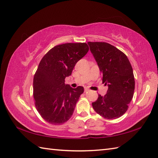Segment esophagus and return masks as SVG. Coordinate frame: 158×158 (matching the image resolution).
<instances>
[{"label":"esophagus","mask_w":158,"mask_h":158,"mask_svg":"<svg viewBox=\"0 0 158 158\" xmlns=\"http://www.w3.org/2000/svg\"><path fill=\"white\" fill-rule=\"evenodd\" d=\"M84 90H85V92H89V89L88 88H85Z\"/></svg>","instance_id":"obj_1"}]
</instances>
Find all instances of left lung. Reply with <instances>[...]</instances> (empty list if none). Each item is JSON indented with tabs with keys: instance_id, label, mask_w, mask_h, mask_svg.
Segmentation results:
<instances>
[{
	"instance_id": "left-lung-1",
	"label": "left lung",
	"mask_w": 158,
	"mask_h": 158,
	"mask_svg": "<svg viewBox=\"0 0 158 158\" xmlns=\"http://www.w3.org/2000/svg\"><path fill=\"white\" fill-rule=\"evenodd\" d=\"M90 51L102 75V83L108 85L106 94L98 95L93 109L107 119L119 118L128 109L135 92L133 70L126 55L105 42H88Z\"/></svg>"
}]
</instances>
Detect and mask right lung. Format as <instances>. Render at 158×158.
<instances>
[{
	"mask_svg": "<svg viewBox=\"0 0 158 158\" xmlns=\"http://www.w3.org/2000/svg\"><path fill=\"white\" fill-rule=\"evenodd\" d=\"M89 51L85 43H68L53 47L43 57L33 79L35 106L43 119L53 125L67 122L83 88L65 84L76 63Z\"/></svg>",
	"mask_w": 158,
	"mask_h": 158,
	"instance_id": "1",
	"label": "right lung"
}]
</instances>
